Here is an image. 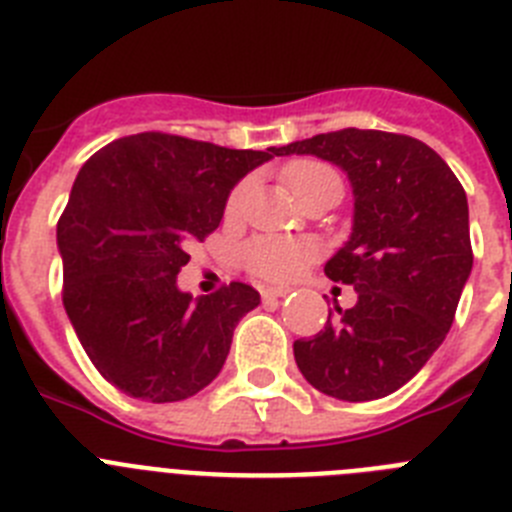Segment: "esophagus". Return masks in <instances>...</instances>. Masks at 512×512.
Returning a JSON list of instances; mask_svg holds the SVG:
<instances>
[{"mask_svg":"<svg viewBox=\"0 0 512 512\" xmlns=\"http://www.w3.org/2000/svg\"><path fill=\"white\" fill-rule=\"evenodd\" d=\"M289 289L287 287H264L261 289V297L264 300H279V297H287Z\"/></svg>","mask_w":512,"mask_h":512,"instance_id":"obj_1","label":"esophagus"}]
</instances>
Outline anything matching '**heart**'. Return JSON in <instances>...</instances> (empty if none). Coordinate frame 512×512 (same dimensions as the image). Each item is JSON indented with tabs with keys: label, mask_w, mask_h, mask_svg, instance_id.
Segmentation results:
<instances>
[{
	"label": "heart",
	"mask_w": 512,
	"mask_h": 512,
	"mask_svg": "<svg viewBox=\"0 0 512 512\" xmlns=\"http://www.w3.org/2000/svg\"><path fill=\"white\" fill-rule=\"evenodd\" d=\"M284 182L297 197L318 184L341 182V179L330 166L312 158H300L284 169ZM248 192H251V182H241L233 189L228 200V215L241 210L243 202L248 200ZM315 256H318L315 243L305 238H287V235H261V238H253L243 251L248 269L266 282H292L315 261Z\"/></svg>",
	"instance_id": "b5f03b06"
}]
</instances>
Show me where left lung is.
<instances>
[{
  "mask_svg": "<svg viewBox=\"0 0 512 512\" xmlns=\"http://www.w3.org/2000/svg\"><path fill=\"white\" fill-rule=\"evenodd\" d=\"M292 153L346 171L354 228L325 277L359 295L351 310L328 312L320 333L295 341L297 366L336 400L392 395L454 323L474 261L467 192L449 164L410 135L346 128L279 148V156Z\"/></svg>",
  "mask_w": 512,
  "mask_h": 512,
  "instance_id": "left-lung-1",
  "label": "left lung"
}]
</instances>
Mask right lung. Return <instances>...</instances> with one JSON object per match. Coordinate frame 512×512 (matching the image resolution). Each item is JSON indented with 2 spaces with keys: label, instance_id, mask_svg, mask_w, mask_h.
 Returning <instances> with one entry per match:
<instances>
[{
  "label": "right lung",
  "instance_id": "add662e5",
  "mask_svg": "<svg viewBox=\"0 0 512 512\" xmlns=\"http://www.w3.org/2000/svg\"><path fill=\"white\" fill-rule=\"evenodd\" d=\"M279 148H235L169 133L112 140L81 166L58 220L63 307L110 384L148 402L187 400L228 359L251 284L192 297L176 284L192 243L220 225L230 189Z\"/></svg>",
  "mask_w": 512,
  "mask_h": 512
}]
</instances>
